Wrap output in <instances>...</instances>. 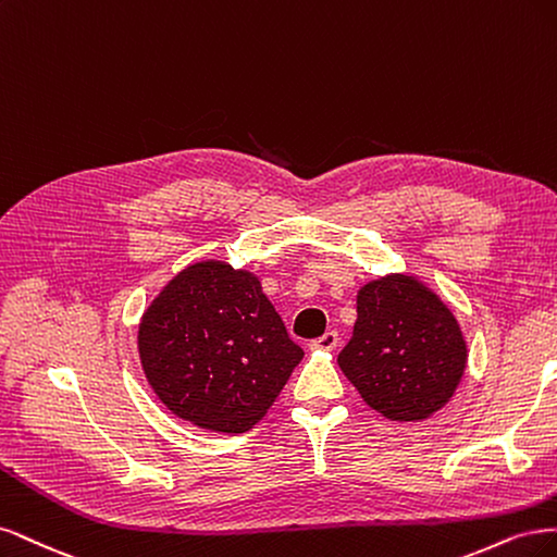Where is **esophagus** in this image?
Returning a JSON list of instances; mask_svg holds the SVG:
<instances>
[{
  "mask_svg": "<svg viewBox=\"0 0 557 557\" xmlns=\"http://www.w3.org/2000/svg\"><path fill=\"white\" fill-rule=\"evenodd\" d=\"M337 339H339V337H337L335 331H326L321 337L312 339L310 347H312V349H321V351H333V349L337 347Z\"/></svg>",
  "mask_w": 557,
  "mask_h": 557,
  "instance_id": "esophagus-1",
  "label": "esophagus"
}]
</instances>
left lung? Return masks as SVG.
Here are the masks:
<instances>
[{"label":"left lung","instance_id":"obj_1","mask_svg":"<svg viewBox=\"0 0 557 557\" xmlns=\"http://www.w3.org/2000/svg\"><path fill=\"white\" fill-rule=\"evenodd\" d=\"M356 324L337 363L361 398L391 421H423L456 393L468 345L454 312L403 273L358 289Z\"/></svg>","mask_w":557,"mask_h":557}]
</instances>
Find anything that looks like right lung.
<instances>
[{"mask_svg":"<svg viewBox=\"0 0 557 557\" xmlns=\"http://www.w3.org/2000/svg\"><path fill=\"white\" fill-rule=\"evenodd\" d=\"M138 356L175 417L212 433H247L275 403L302 349L255 273L196 261L143 312Z\"/></svg>","mask_w":557,"mask_h":557,"instance_id":"right-lung-1","label":"right lung"}]
</instances>
